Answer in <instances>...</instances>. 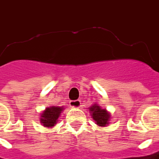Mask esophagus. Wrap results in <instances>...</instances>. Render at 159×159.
<instances>
[{
	"label": "esophagus",
	"mask_w": 159,
	"mask_h": 159,
	"mask_svg": "<svg viewBox=\"0 0 159 159\" xmlns=\"http://www.w3.org/2000/svg\"><path fill=\"white\" fill-rule=\"evenodd\" d=\"M81 105V102L80 100H76V101H71L70 102V106L71 107H80Z\"/></svg>",
	"instance_id": "1"
}]
</instances>
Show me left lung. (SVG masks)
Returning <instances> with one entry per match:
<instances>
[{
	"label": "left lung",
	"mask_w": 159,
	"mask_h": 159,
	"mask_svg": "<svg viewBox=\"0 0 159 159\" xmlns=\"http://www.w3.org/2000/svg\"><path fill=\"white\" fill-rule=\"evenodd\" d=\"M90 110L93 113V120L99 126H107L110 119V115L106 111V109H102L98 105H93L90 107Z\"/></svg>",
	"instance_id": "obj_1"
}]
</instances>
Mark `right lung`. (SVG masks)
Here are the masks:
<instances>
[{"instance_id": "add662e5", "label": "right lung", "mask_w": 159, "mask_h": 159, "mask_svg": "<svg viewBox=\"0 0 159 159\" xmlns=\"http://www.w3.org/2000/svg\"><path fill=\"white\" fill-rule=\"evenodd\" d=\"M63 110V107H47L45 111H43L41 115V120L40 122L43 123V125L47 128L53 127L57 121V118L59 117L60 113Z\"/></svg>"}]
</instances>
